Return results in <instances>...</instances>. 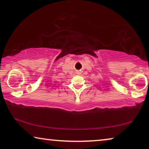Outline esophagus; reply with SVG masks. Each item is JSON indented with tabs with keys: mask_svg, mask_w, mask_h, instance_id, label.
Instances as JSON below:
<instances>
[{
	"mask_svg": "<svg viewBox=\"0 0 149 149\" xmlns=\"http://www.w3.org/2000/svg\"><path fill=\"white\" fill-rule=\"evenodd\" d=\"M77 74H81V70H78V71H77Z\"/></svg>",
	"mask_w": 149,
	"mask_h": 149,
	"instance_id": "34e87169",
	"label": "esophagus"
}]
</instances>
